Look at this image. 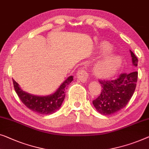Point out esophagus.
Masks as SVG:
<instances>
[{"label":"esophagus","instance_id":"esophagus-1","mask_svg":"<svg viewBox=\"0 0 149 149\" xmlns=\"http://www.w3.org/2000/svg\"><path fill=\"white\" fill-rule=\"evenodd\" d=\"M77 77L83 83H86L88 79V74L85 70L81 69L77 72Z\"/></svg>","mask_w":149,"mask_h":149}]
</instances>
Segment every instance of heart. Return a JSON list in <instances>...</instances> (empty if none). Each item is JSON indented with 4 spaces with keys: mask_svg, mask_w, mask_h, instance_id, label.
Wrapping results in <instances>:
<instances>
[{
    "mask_svg": "<svg viewBox=\"0 0 149 149\" xmlns=\"http://www.w3.org/2000/svg\"><path fill=\"white\" fill-rule=\"evenodd\" d=\"M111 50V46L108 44H103L100 48V51L104 54L110 53ZM121 63L122 60L118 56L107 55L97 62L95 66V72L103 77H111L116 72Z\"/></svg>",
    "mask_w": 149,
    "mask_h": 149,
    "instance_id": "obj_1",
    "label": "heart"
}]
</instances>
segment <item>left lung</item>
<instances>
[{"label": "left lung", "instance_id": "obj_1", "mask_svg": "<svg viewBox=\"0 0 149 149\" xmlns=\"http://www.w3.org/2000/svg\"><path fill=\"white\" fill-rule=\"evenodd\" d=\"M134 66H137L138 58L130 50ZM138 72L122 73L114 80H100L101 92L93 104L96 110L103 115H111L126 107L134 92Z\"/></svg>", "mask_w": 149, "mask_h": 149}]
</instances>
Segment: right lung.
Here are the masks:
<instances>
[{
    "label": "right lung",
    "instance_id": "add662e5",
    "mask_svg": "<svg viewBox=\"0 0 149 149\" xmlns=\"http://www.w3.org/2000/svg\"><path fill=\"white\" fill-rule=\"evenodd\" d=\"M72 81V76L68 77L54 93L48 96H37L27 93L19 87V84L14 79L13 82L17 95L25 106L38 113L48 115L54 113L60 108L65 97L66 89Z\"/></svg>",
    "mask_w": 149,
    "mask_h": 149
}]
</instances>
